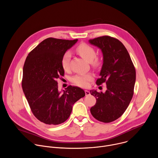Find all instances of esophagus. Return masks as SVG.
<instances>
[{"mask_svg": "<svg viewBox=\"0 0 158 158\" xmlns=\"http://www.w3.org/2000/svg\"><path fill=\"white\" fill-rule=\"evenodd\" d=\"M85 96H89L90 95V92L89 91H87V90H85Z\"/></svg>", "mask_w": 158, "mask_h": 158, "instance_id": "obj_1", "label": "esophagus"}]
</instances>
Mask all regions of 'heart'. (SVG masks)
<instances>
[{
    "label": "heart",
    "mask_w": 158,
    "mask_h": 158,
    "mask_svg": "<svg viewBox=\"0 0 158 158\" xmlns=\"http://www.w3.org/2000/svg\"><path fill=\"white\" fill-rule=\"evenodd\" d=\"M76 52L85 60L91 62L94 67H97L99 64V60L96 57V52L95 49L89 44L85 43H81L76 49ZM71 54L69 52H65L61 59V66L64 71L69 69ZM93 74L87 73L84 74H77L72 77L73 83L79 87H85L88 85L89 82L93 79Z\"/></svg>",
    "instance_id": "obj_1"
}]
</instances>
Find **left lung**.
Here are the masks:
<instances>
[{
    "label": "left lung",
    "mask_w": 158,
    "mask_h": 158,
    "mask_svg": "<svg viewBox=\"0 0 158 158\" xmlns=\"http://www.w3.org/2000/svg\"><path fill=\"white\" fill-rule=\"evenodd\" d=\"M89 42L102 52L103 64L96 84L106 82L107 87L104 93L90 91L96 99L90 110L97 120L110 123L123 114L132 98L136 69L126 48L118 39L104 35Z\"/></svg>",
    "instance_id": "obj_1"
}]
</instances>
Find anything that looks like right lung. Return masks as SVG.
<instances>
[{
    "instance_id": "right-lung-1",
    "label": "right lung",
    "mask_w": 158,
    "mask_h": 158,
    "mask_svg": "<svg viewBox=\"0 0 158 158\" xmlns=\"http://www.w3.org/2000/svg\"><path fill=\"white\" fill-rule=\"evenodd\" d=\"M77 41L48 38L31 51L26 59L22 89L34 116L46 124L65 122L74 104L85 96L84 90L77 86L69 85L62 93L58 91L57 79L64 74L62 57Z\"/></svg>"
}]
</instances>
